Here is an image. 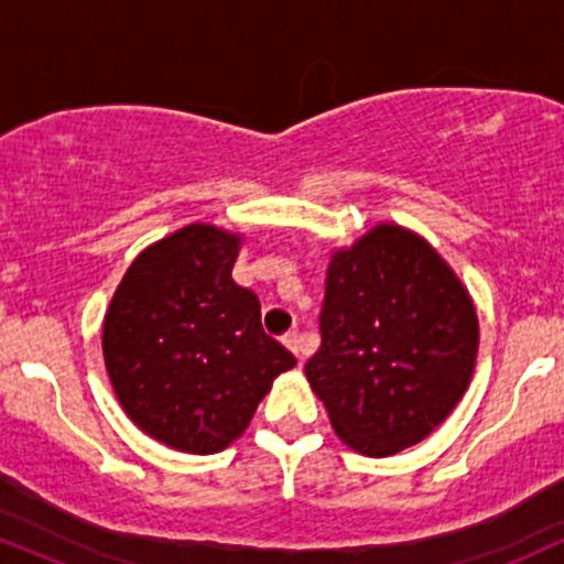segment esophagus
<instances>
[{
    "instance_id": "34e87169",
    "label": "esophagus",
    "mask_w": 564,
    "mask_h": 564,
    "mask_svg": "<svg viewBox=\"0 0 564 564\" xmlns=\"http://www.w3.org/2000/svg\"><path fill=\"white\" fill-rule=\"evenodd\" d=\"M283 345H286L289 349H291V352H294L296 355V358H300L302 360V355H300V349H302V345H300V334H296V332H289V334H283Z\"/></svg>"
}]
</instances>
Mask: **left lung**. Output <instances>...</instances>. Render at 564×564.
Returning a JSON list of instances; mask_svg holds the SVG:
<instances>
[{
  "mask_svg": "<svg viewBox=\"0 0 564 564\" xmlns=\"http://www.w3.org/2000/svg\"><path fill=\"white\" fill-rule=\"evenodd\" d=\"M321 336L304 377L341 443L381 458L448 419L475 373L480 326L435 246L379 223L332 251Z\"/></svg>",
  "mask_w": 564,
  "mask_h": 564,
  "instance_id": "1",
  "label": "left lung"
}]
</instances>
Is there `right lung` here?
I'll return each instance as SVG.
<instances>
[{
  "label": "right lung",
  "instance_id": "obj_1",
  "mask_svg": "<svg viewBox=\"0 0 564 564\" xmlns=\"http://www.w3.org/2000/svg\"><path fill=\"white\" fill-rule=\"evenodd\" d=\"M243 236L193 223L142 249L102 321V358L138 430L209 456L238 440L296 358L262 332L260 300L232 281Z\"/></svg>",
  "mask_w": 564,
  "mask_h": 564
}]
</instances>
